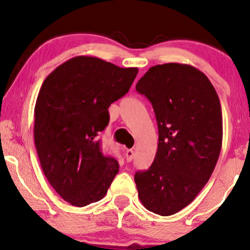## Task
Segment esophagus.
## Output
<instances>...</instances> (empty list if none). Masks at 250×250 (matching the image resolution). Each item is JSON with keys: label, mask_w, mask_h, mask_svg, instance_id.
I'll use <instances>...</instances> for the list:
<instances>
[{"label": "esophagus", "mask_w": 250, "mask_h": 250, "mask_svg": "<svg viewBox=\"0 0 250 250\" xmlns=\"http://www.w3.org/2000/svg\"><path fill=\"white\" fill-rule=\"evenodd\" d=\"M125 157H126V162L127 163L132 162L133 158H134V151H133L132 149H127L125 152Z\"/></svg>", "instance_id": "obj_1"}]
</instances>
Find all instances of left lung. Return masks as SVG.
Instances as JSON below:
<instances>
[{
	"label": "left lung",
	"mask_w": 250,
	"mask_h": 250,
	"mask_svg": "<svg viewBox=\"0 0 250 250\" xmlns=\"http://www.w3.org/2000/svg\"><path fill=\"white\" fill-rule=\"evenodd\" d=\"M136 91L151 102L158 149L134 181L146 209L169 216L192 203L216 166L223 139L218 95L206 75L184 63L150 68Z\"/></svg>",
	"instance_id": "left-lung-1"
}]
</instances>
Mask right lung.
Masks as SVG:
<instances>
[{"label": "right lung", "instance_id": "1", "mask_svg": "<svg viewBox=\"0 0 250 250\" xmlns=\"http://www.w3.org/2000/svg\"><path fill=\"white\" fill-rule=\"evenodd\" d=\"M138 71L80 56L43 82L34 110L37 155L49 183L73 206L101 200L118 173L98 136L109 123V105L127 93Z\"/></svg>", "mask_w": 250, "mask_h": 250}]
</instances>
